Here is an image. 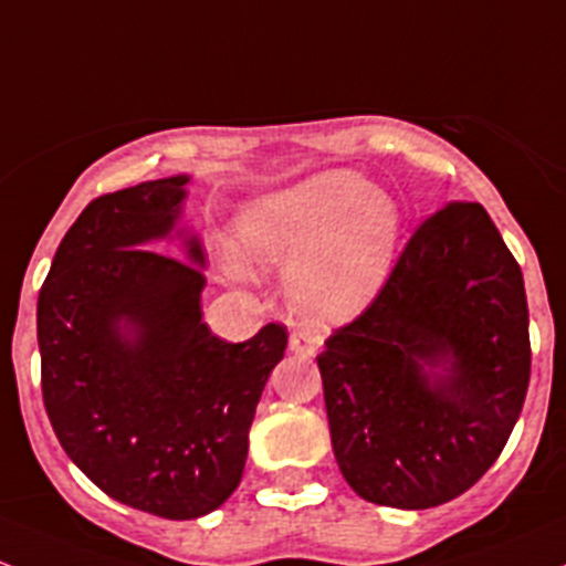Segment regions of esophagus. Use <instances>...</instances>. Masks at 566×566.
Here are the masks:
<instances>
[{
  "mask_svg": "<svg viewBox=\"0 0 566 566\" xmlns=\"http://www.w3.org/2000/svg\"><path fill=\"white\" fill-rule=\"evenodd\" d=\"M319 347H323V338L312 331H295L290 336V349L295 355H303V358H314L319 353Z\"/></svg>",
  "mask_w": 566,
  "mask_h": 566,
  "instance_id": "1",
  "label": "esophagus"
}]
</instances>
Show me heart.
Returning <instances> with one entry per match:
<instances>
[{"instance_id":"1","label":"heart","mask_w":566,"mask_h":566,"mask_svg":"<svg viewBox=\"0 0 566 566\" xmlns=\"http://www.w3.org/2000/svg\"><path fill=\"white\" fill-rule=\"evenodd\" d=\"M233 235L238 265L287 271L290 301L306 317L342 323L382 293L401 211L385 189L353 170H323L249 200Z\"/></svg>"}]
</instances>
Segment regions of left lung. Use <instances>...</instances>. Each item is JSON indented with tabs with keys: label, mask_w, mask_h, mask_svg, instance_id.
I'll use <instances>...</instances> for the list:
<instances>
[{
	"label": "left lung",
	"mask_w": 566,
	"mask_h": 566,
	"mask_svg": "<svg viewBox=\"0 0 566 566\" xmlns=\"http://www.w3.org/2000/svg\"><path fill=\"white\" fill-rule=\"evenodd\" d=\"M317 366L333 455L358 496L428 510L478 483L532 371L523 273L485 208L453 200L431 213Z\"/></svg>",
	"instance_id": "left-lung-1"
}]
</instances>
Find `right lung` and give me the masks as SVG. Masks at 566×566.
<instances>
[{"label": "right lung", "mask_w": 566, "mask_h": 566, "mask_svg": "<svg viewBox=\"0 0 566 566\" xmlns=\"http://www.w3.org/2000/svg\"><path fill=\"white\" fill-rule=\"evenodd\" d=\"M189 176L92 200L38 298L48 420L111 499L170 521L222 507L241 483L254 409L287 331L228 344L203 323L206 254L181 224ZM178 240L185 260L154 253Z\"/></svg>", "instance_id": "obj_1"}]
</instances>
